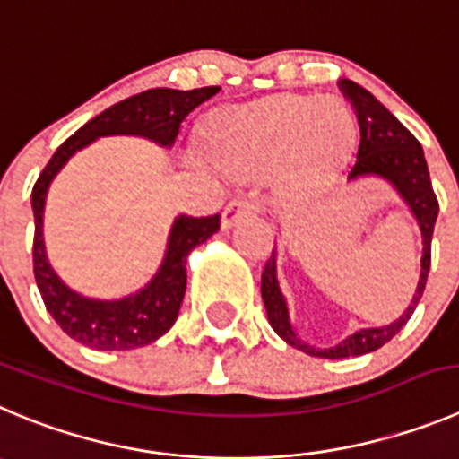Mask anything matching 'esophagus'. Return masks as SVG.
I'll list each match as a JSON object with an SVG mask.
<instances>
[{
  "label": "esophagus",
  "mask_w": 459,
  "mask_h": 459,
  "mask_svg": "<svg viewBox=\"0 0 459 459\" xmlns=\"http://www.w3.org/2000/svg\"><path fill=\"white\" fill-rule=\"evenodd\" d=\"M255 210H258V204L254 199H249V196H238L221 212V229H229V226H233L235 220H239L242 215H249V212H255Z\"/></svg>",
  "instance_id": "esophagus-1"
}]
</instances>
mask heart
<instances>
[{
	"instance_id": "obj_1",
	"label": "heart",
	"mask_w": 459,
	"mask_h": 459,
	"mask_svg": "<svg viewBox=\"0 0 459 459\" xmlns=\"http://www.w3.org/2000/svg\"><path fill=\"white\" fill-rule=\"evenodd\" d=\"M355 119L337 100L273 94L210 117V158L233 177L276 174L285 195L307 199L326 190L355 147Z\"/></svg>"
}]
</instances>
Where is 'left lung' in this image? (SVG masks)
<instances>
[{
    "label": "left lung",
    "instance_id": "left-lung-1",
    "mask_svg": "<svg viewBox=\"0 0 459 459\" xmlns=\"http://www.w3.org/2000/svg\"><path fill=\"white\" fill-rule=\"evenodd\" d=\"M342 94L351 101L355 117H358L359 126V144H358V160L351 167L349 178L359 177H383L401 192L405 201H408L412 215L417 217L419 229L423 235V255H421V276H419L417 292H414L412 303L408 310L398 316L394 324L383 328H367V331H358L344 340L342 344L333 346V349H312V346L303 344L292 331L288 316V306L282 299L281 288L276 281V254L272 251L267 264L263 269V301L267 307L269 324L273 331L288 342L294 349L306 351L307 355L315 358H328V359H340L351 358V355H365L371 351L380 349L387 344L401 328L408 324L412 316L414 307L421 301V294L426 290L428 272H430V242H432V230H435L437 212H439V201H437L435 190H432L430 174H428L426 158H423V149L419 140L414 138L412 133L398 122L374 94L367 92L362 85L353 83V81L342 79L340 83Z\"/></svg>",
    "mask_w": 459,
    "mask_h": 459
}]
</instances>
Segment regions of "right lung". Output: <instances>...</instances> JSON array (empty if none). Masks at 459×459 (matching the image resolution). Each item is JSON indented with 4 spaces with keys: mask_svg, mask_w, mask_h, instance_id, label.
I'll use <instances>...</instances> for the list:
<instances>
[{
    "mask_svg": "<svg viewBox=\"0 0 459 459\" xmlns=\"http://www.w3.org/2000/svg\"><path fill=\"white\" fill-rule=\"evenodd\" d=\"M220 92V85L195 90L152 88L110 106L90 119L56 149L40 171L31 192L36 233H33V273L45 307L56 324L81 344L100 351H128L152 344L165 335L178 316L186 294V258L196 244L220 230V212L208 217H178L171 229L160 272L147 288L122 301H92L67 290L51 272L42 244V210L47 187L70 156L101 135H144L171 147L187 113Z\"/></svg>",
    "mask_w": 459,
    "mask_h": 459,
    "instance_id": "right-lung-1",
    "label": "right lung"
}]
</instances>
